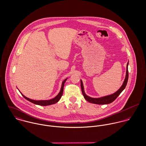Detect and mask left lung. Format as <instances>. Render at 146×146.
<instances>
[{"mask_svg":"<svg viewBox=\"0 0 146 146\" xmlns=\"http://www.w3.org/2000/svg\"><path fill=\"white\" fill-rule=\"evenodd\" d=\"M128 64H129V61L126 64V75H125V78L124 79V81L123 83V85L121 86L114 93L112 94H110L108 96H104L100 98H92L88 96H87L84 91V88L83 83L82 80L80 79V83H81V88H82V93L83 95L84 98L89 102L94 104H109L112 103L113 101H114L116 98L120 95V94L125 89L126 84L127 83L128 80V77H129V74H128Z\"/></svg>","mask_w":146,"mask_h":146,"instance_id":"8db88e82","label":"left lung"}]
</instances>
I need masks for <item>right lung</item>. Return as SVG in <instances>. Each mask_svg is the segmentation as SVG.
<instances>
[{"label": "right lung", "instance_id": "obj_1", "mask_svg": "<svg viewBox=\"0 0 146 146\" xmlns=\"http://www.w3.org/2000/svg\"><path fill=\"white\" fill-rule=\"evenodd\" d=\"M67 79V78H66V79H64L62 83V85H61V90L59 92V93L53 98L51 99V100H31L30 98H29L27 97H26V96H25L21 92V94L22 95V96L27 101H30V102L34 104H37V105H39V106H48V105H51V104H55L57 102H58L59 101V100L61 99L62 96L63 94V87H64V83L66 82V80Z\"/></svg>", "mask_w": 146, "mask_h": 146}]
</instances>
